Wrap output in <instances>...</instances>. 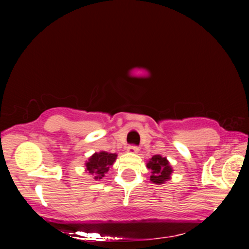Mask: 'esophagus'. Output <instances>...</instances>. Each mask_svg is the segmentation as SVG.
Returning a JSON list of instances; mask_svg holds the SVG:
<instances>
[{
	"label": "esophagus",
	"mask_w": 249,
	"mask_h": 249,
	"mask_svg": "<svg viewBox=\"0 0 249 249\" xmlns=\"http://www.w3.org/2000/svg\"><path fill=\"white\" fill-rule=\"evenodd\" d=\"M128 151H129V153L138 154V151H140V149H138L137 146H129L128 147Z\"/></svg>",
	"instance_id": "esophagus-1"
}]
</instances>
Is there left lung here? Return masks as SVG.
<instances>
[{
  "label": "left lung",
  "mask_w": 249,
  "mask_h": 249,
  "mask_svg": "<svg viewBox=\"0 0 249 249\" xmlns=\"http://www.w3.org/2000/svg\"><path fill=\"white\" fill-rule=\"evenodd\" d=\"M146 167L150 170V181L156 184H163L166 181L170 180L174 171L168 159L160 155L153 156L147 161Z\"/></svg>",
  "instance_id": "left-lung-1"
}]
</instances>
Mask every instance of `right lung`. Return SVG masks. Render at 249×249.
I'll return each instance as SVG.
<instances>
[{
    "instance_id": "1",
    "label": "right lung",
    "mask_w": 249,
    "mask_h": 249,
    "mask_svg": "<svg viewBox=\"0 0 249 249\" xmlns=\"http://www.w3.org/2000/svg\"><path fill=\"white\" fill-rule=\"evenodd\" d=\"M117 158L116 154L107 153V151H99L94 153L87 160L84 166L86 171L90 174L95 181H100L109 170Z\"/></svg>"
}]
</instances>
